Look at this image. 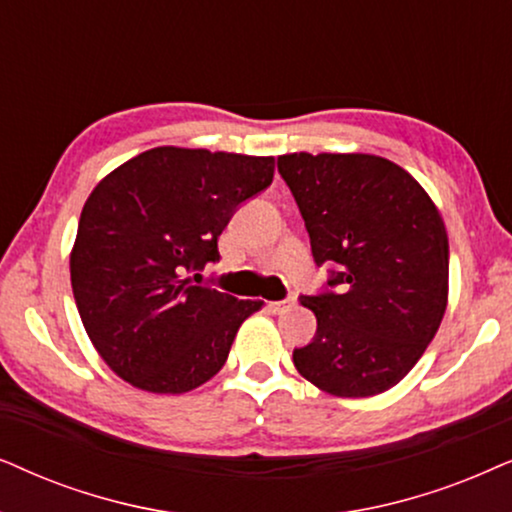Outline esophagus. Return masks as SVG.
Returning <instances> with one entry per match:
<instances>
[{"label": "esophagus", "instance_id": "esophagus-1", "mask_svg": "<svg viewBox=\"0 0 512 512\" xmlns=\"http://www.w3.org/2000/svg\"><path fill=\"white\" fill-rule=\"evenodd\" d=\"M292 304H295V299H285V302H269L267 309H269L271 313H281V311H285V309H288V306H292Z\"/></svg>", "mask_w": 512, "mask_h": 512}]
</instances>
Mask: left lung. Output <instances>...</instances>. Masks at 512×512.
<instances>
[{
    "instance_id": "obj_1",
    "label": "left lung",
    "mask_w": 512,
    "mask_h": 512,
    "mask_svg": "<svg viewBox=\"0 0 512 512\" xmlns=\"http://www.w3.org/2000/svg\"><path fill=\"white\" fill-rule=\"evenodd\" d=\"M311 238L313 260L337 267L332 290L299 302L316 337L295 349L297 372L337 398L393 388L424 356L449 295V241L431 196L374 154L278 156Z\"/></svg>"
}]
</instances>
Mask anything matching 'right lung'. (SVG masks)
<instances>
[{
	"label": "right lung",
	"instance_id": "obj_1",
	"mask_svg": "<svg viewBox=\"0 0 512 512\" xmlns=\"http://www.w3.org/2000/svg\"><path fill=\"white\" fill-rule=\"evenodd\" d=\"M274 168V156L154 147L95 185L70 276L86 335L117 377L180 395L222 370L238 327L264 302L194 285L189 274L220 260L222 229L271 185Z\"/></svg>",
	"mask_w": 512,
	"mask_h": 512
}]
</instances>
